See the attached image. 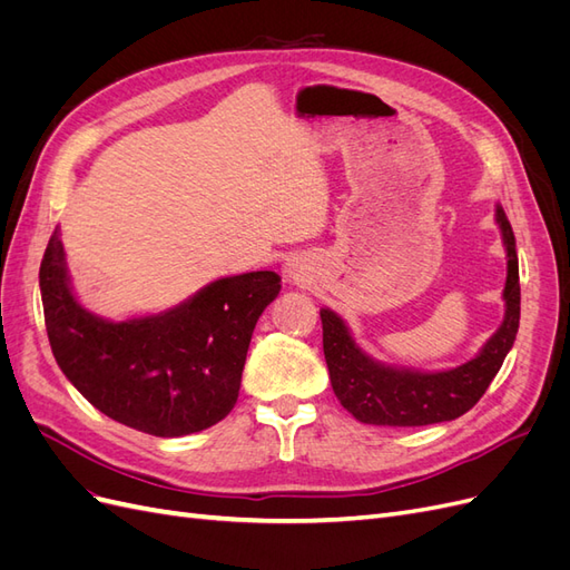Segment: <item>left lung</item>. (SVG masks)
<instances>
[{
    "mask_svg": "<svg viewBox=\"0 0 570 570\" xmlns=\"http://www.w3.org/2000/svg\"><path fill=\"white\" fill-rule=\"evenodd\" d=\"M497 223L502 228L509 256L504 287L507 314L499 331L469 364L440 373L383 366L356 347L347 325L335 312L321 308L323 354L327 371H331L333 392L356 421L400 428L454 421L473 409L480 396L485 394L492 377L502 368L509 350L513 347L521 321L519 256H515V237L502 206H497Z\"/></svg>",
    "mask_w": 570,
    "mask_h": 570,
    "instance_id": "1",
    "label": "left lung"
}]
</instances>
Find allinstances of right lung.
Masks as SVG:
<instances>
[{"label": "right lung", "instance_id": "right-lung-1", "mask_svg": "<svg viewBox=\"0 0 570 570\" xmlns=\"http://www.w3.org/2000/svg\"><path fill=\"white\" fill-rule=\"evenodd\" d=\"M40 289L51 352L85 400L140 433L180 438L216 425L235 406L254 325L278 297L281 275L220 278L170 312L114 323L76 302L55 230Z\"/></svg>", "mask_w": 570, "mask_h": 570}]
</instances>
